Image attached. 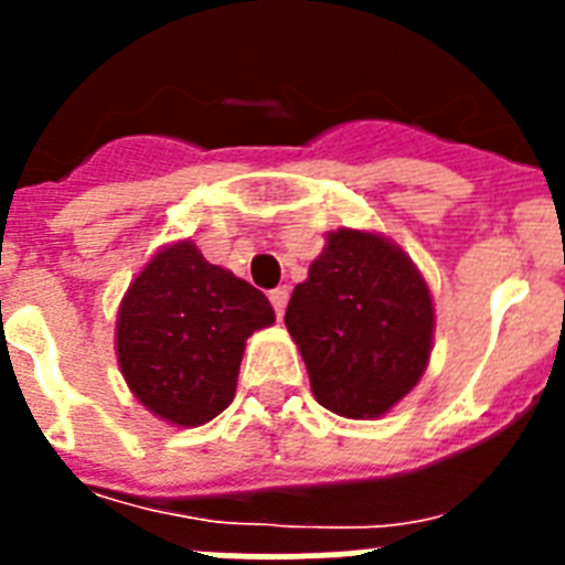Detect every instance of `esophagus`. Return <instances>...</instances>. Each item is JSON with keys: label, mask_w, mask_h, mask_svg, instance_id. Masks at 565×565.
I'll return each mask as SVG.
<instances>
[{"label": "esophagus", "mask_w": 565, "mask_h": 565, "mask_svg": "<svg viewBox=\"0 0 565 565\" xmlns=\"http://www.w3.org/2000/svg\"><path fill=\"white\" fill-rule=\"evenodd\" d=\"M268 299H271L274 306V313H277V319H282V313H286V306H288V288H274L271 294H268Z\"/></svg>", "instance_id": "34e87169"}]
</instances>
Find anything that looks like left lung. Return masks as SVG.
<instances>
[{
  "label": "left lung",
  "mask_w": 565,
  "mask_h": 565,
  "mask_svg": "<svg viewBox=\"0 0 565 565\" xmlns=\"http://www.w3.org/2000/svg\"><path fill=\"white\" fill-rule=\"evenodd\" d=\"M286 328L322 407L379 418L427 371L436 313L422 271L393 239L337 228L294 288Z\"/></svg>",
  "instance_id": "1"
}]
</instances>
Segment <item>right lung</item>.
I'll return each mask as SVG.
<instances>
[{
    "label": "right lung",
    "mask_w": 565,
    "mask_h": 565,
    "mask_svg": "<svg viewBox=\"0 0 565 565\" xmlns=\"http://www.w3.org/2000/svg\"><path fill=\"white\" fill-rule=\"evenodd\" d=\"M268 326L274 308L266 294L181 239L129 282L115 353L129 391L152 416L201 427L232 404L246 339Z\"/></svg>",
    "instance_id": "1"
}]
</instances>
